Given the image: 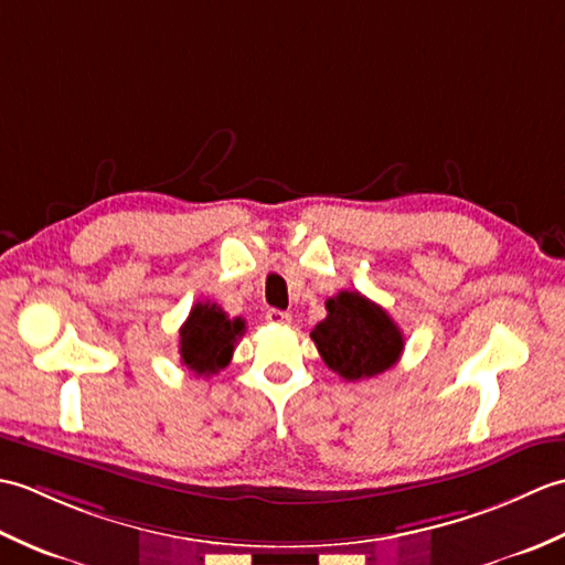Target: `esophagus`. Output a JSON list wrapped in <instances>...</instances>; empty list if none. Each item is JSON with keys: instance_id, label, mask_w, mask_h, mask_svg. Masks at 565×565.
<instances>
[{"instance_id": "1", "label": "esophagus", "mask_w": 565, "mask_h": 565, "mask_svg": "<svg viewBox=\"0 0 565 565\" xmlns=\"http://www.w3.org/2000/svg\"><path fill=\"white\" fill-rule=\"evenodd\" d=\"M264 318H267V322H271V326H289L291 322L289 313H284V310H276V308H269Z\"/></svg>"}]
</instances>
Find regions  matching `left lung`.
<instances>
[{"mask_svg":"<svg viewBox=\"0 0 565 565\" xmlns=\"http://www.w3.org/2000/svg\"><path fill=\"white\" fill-rule=\"evenodd\" d=\"M328 318L310 332L322 362L347 381L371 379L403 354V332L393 318L359 291L328 298Z\"/></svg>","mask_w":565,"mask_h":565,"instance_id":"obj_1","label":"left lung"}]
</instances>
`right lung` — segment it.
<instances>
[{"label":"right lung","instance_id":"add662e5","mask_svg":"<svg viewBox=\"0 0 565 565\" xmlns=\"http://www.w3.org/2000/svg\"><path fill=\"white\" fill-rule=\"evenodd\" d=\"M245 332L243 318H227L215 303H196L179 330V356L196 376L218 374L231 364L237 340Z\"/></svg>","mask_w":565,"mask_h":565}]
</instances>
